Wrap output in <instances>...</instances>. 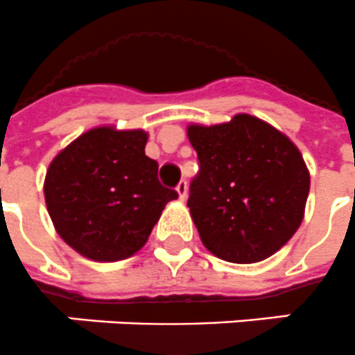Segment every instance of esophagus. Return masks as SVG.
Returning a JSON list of instances; mask_svg holds the SVG:
<instances>
[{
	"label": "esophagus",
	"instance_id": "obj_1",
	"mask_svg": "<svg viewBox=\"0 0 355 355\" xmlns=\"http://www.w3.org/2000/svg\"><path fill=\"white\" fill-rule=\"evenodd\" d=\"M175 191H178V194H180V200L183 201L187 198V181L181 180L180 183H178V187H175Z\"/></svg>",
	"mask_w": 355,
	"mask_h": 355
}]
</instances>
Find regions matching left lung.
Returning a JSON list of instances; mask_svg holds the SVG:
<instances>
[{
	"instance_id": "left-lung-1",
	"label": "left lung",
	"mask_w": 355,
	"mask_h": 355,
	"mask_svg": "<svg viewBox=\"0 0 355 355\" xmlns=\"http://www.w3.org/2000/svg\"><path fill=\"white\" fill-rule=\"evenodd\" d=\"M187 133L200 163L187 205L203 245L234 263L277 253L299 229L310 192L299 148L245 113L216 126L191 124Z\"/></svg>"
}]
</instances>
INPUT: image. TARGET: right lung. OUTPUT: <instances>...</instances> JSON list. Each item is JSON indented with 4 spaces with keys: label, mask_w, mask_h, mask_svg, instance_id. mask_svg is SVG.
<instances>
[{
    "label": "right lung",
    "mask_w": 355,
    "mask_h": 355,
    "mask_svg": "<svg viewBox=\"0 0 355 355\" xmlns=\"http://www.w3.org/2000/svg\"><path fill=\"white\" fill-rule=\"evenodd\" d=\"M143 130L101 126L82 133L49 164L44 194L67 245L97 262H117L143 248L178 192L157 180Z\"/></svg>",
    "instance_id": "right-lung-1"
}]
</instances>
